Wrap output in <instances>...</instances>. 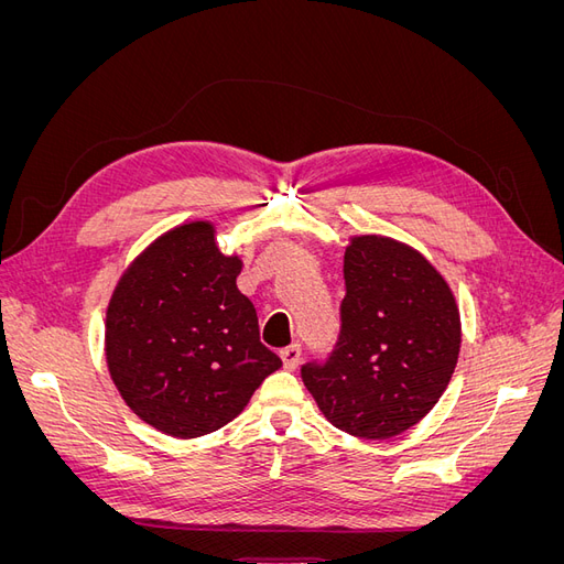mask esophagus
<instances>
[{
    "label": "esophagus",
    "instance_id": "esophagus-1",
    "mask_svg": "<svg viewBox=\"0 0 564 564\" xmlns=\"http://www.w3.org/2000/svg\"><path fill=\"white\" fill-rule=\"evenodd\" d=\"M280 357H282L284 369L294 371L299 367V362H301V348L299 346H289V348L280 350Z\"/></svg>",
    "mask_w": 564,
    "mask_h": 564
}]
</instances>
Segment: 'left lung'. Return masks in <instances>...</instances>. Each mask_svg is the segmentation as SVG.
<instances>
[{
    "instance_id": "8db88e82",
    "label": "left lung",
    "mask_w": 564,
    "mask_h": 564,
    "mask_svg": "<svg viewBox=\"0 0 564 564\" xmlns=\"http://www.w3.org/2000/svg\"><path fill=\"white\" fill-rule=\"evenodd\" d=\"M340 332L324 362L301 379L338 431L388 440L416 425L442 398L460 348L449 284L398 240L352 237L344 256Z\"/></svg>"
}]
</instances>
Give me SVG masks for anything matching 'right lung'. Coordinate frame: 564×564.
<instances>
[{"mask_svg": "<svg viewBox=\"0 0 564 564\" xmlns=\"http://www.w3.org/2000/svg\"><path fill=\"white\" fill-rule=\"evenodd\" d=\"M242 261L195 220L158 237L117 282L106 360L119 395L152 429L199 437L224 429L282 367L237 289Z\"/></svg>", "mask_w": 564, "mask_h": 564, "instance_id": "add662e5", "label": "right lung"}]
</instances>
